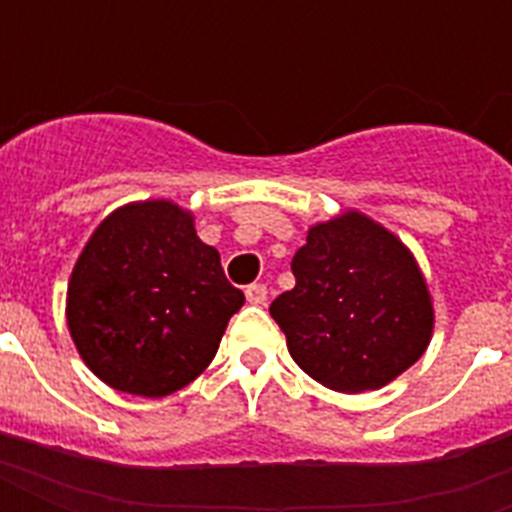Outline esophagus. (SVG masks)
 <instances>
[{"label": "esophagus", "instance_id": "obj_1", "mask_svg": "<svg viewBox=\"0 0 512 512\" xmlns=\"http://www.w3.org/2000/svg\"><path fill=\"white\" fill-rule=\"evenodd\" d=\"M266 299H268V288L266 285H249V288H246V301H249V304H255V307H260V304H266Z\"/></svg>", "mask_w": 512, "mask_h": 512}]
</instances>
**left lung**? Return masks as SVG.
<instances>
[{
  "label": "left lung",
  "mask_w": 512,
  "mask_h": 512,
  "mask_svg": "<svg viewBox=\"0 0 512 512\" xmlns=\"http://www.w3.org/2000/svg\"><path fill=\"white\" fill-rule=\"evenodd\" d=\"M290 268L296 288L268 310L296 365L318 384L378 389L425 354L433 329L425 279L381 224L362 213L318 224Z\"/></svg>",
  "instance_id": "1"
}]
</instances>
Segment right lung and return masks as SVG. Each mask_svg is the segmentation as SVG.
I'll list each match as a JSON object with an SVG mask.
<instances>
[{
	"label": "right lung",
	"mask_w": 512,
	"mask_h": 512,
	"mask_svg": "<svg viewBox=\"0 0 512 512\" xmlns=\"http://www.w3.org/2000/svg\"><path fill=\"white\" fill-rule=\"evenodd\" d=\"M241 307L219 252L164 200L104 219L68 285V329L87 367L142 397L172 395L200 376Z\"/></svg>",
	"instance_id": "right-lung-1"
}]
</instances>
